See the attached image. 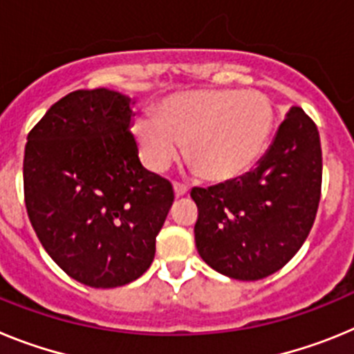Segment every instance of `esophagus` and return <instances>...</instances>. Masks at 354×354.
<instances>
[{
  "mask_svg": "<svg viewBox=\"0 0 354 354\" xmlns=\"http://www.w3.org/2000/svg\"><path fill=\"white\" fill-rule=\"evenodd\" d=\"M174 192H175V196H184L187 192H189V187H187L186 184L174 183Z\"/></svg>",
  "mask_w": 354,
  "mask_h": 354,
  "instance_id": "1",
  "label": "esophagus"
}]
</instances>
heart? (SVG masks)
Listing matches in <instances>:
<instances>
[{
  "instance_id": "heart-1",
  "label": "heart",
  "mask_w": 354,
  "mask_h": 354,
  "mask_svg": "<svg viewBox=\"0 0 354 354\" xmlns=\"http://www.w3.org/2000/svg\"><path fill=\"white\" fill-rule=\"evenodd\" d=\"M273 104L261 92L202 88L171 95L154 117L134 124L147 165L165 170L186 156L207 180L236 179L259 161L273 129Z\"/></svg>"
}]
</instances>
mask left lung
<instances>
[{"mask_svg":"<svg viewBox=\"0 0 354 354\" xmlns=\"http://www.w3.org/2000/svg\"><path fill=\"white\" fill-rule=\"evenodd\" d=\"M321 183L317 126L292 106L255 170L192 189L200 257L236 280H261L282 270L310 234Z\"/></svg>","mask_w":354,"mask_h":354,"instance_id":"1","label":"left lung"}]
</instances>
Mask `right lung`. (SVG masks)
<instances>
[{
  "mask_svg": "<svg viewBox=\"0 0 354 354\" xmlns=\"http://www.w3.org/2000/svg\"><path fill=\"white\" fill-rule=\"evenodd\" d=\"M127 95L76 90L28 134L24 202L49 257L97 289L142 277L174 204L170 180L145 170Z\"/></svg>",
  "mask_w": 354,
  "mask_h": 354,
  "instance_id": "right-lung-1",
  "label": "right lung"
}]
</instances>
